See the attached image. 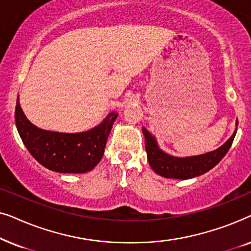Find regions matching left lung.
<instances>
[{"label": "left lung", "instance_id": "left-lung-1", "mask_svg": "<svg viewBox=\"0 0 251 251\" xmlns=\"http://www.w3.org/2000/svg\"><path fill=\"white\" fill-rule=\"evenodd\" d=\"M145 137V149L147 159L152 169L160 176L175 179H190V178L200 176L212 169L218 164L225 154L228 152L233 140H234L236 130L231 138L214 152H209L199 156L190 157H175L164 153L157 146L156 140L146 128H143Z\"/></svg>", "mask_w": 251, "mask_h": 251}]
</instances>
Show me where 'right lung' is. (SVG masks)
I'll return each mask as SVG.
<instances>
[{"label":"right lung","mask_w":251,"mask_h":251,"mask_svg":"<svg viewBox=\"0 0 251 251\" xmlns=\"http://www.w3.org/2000/svg\"><path fill=\"white\" fill-rule=\"evenodd\" d=\"M15 118L24 145L37 162L57 173L82 174L94 169L101 160L118 114L111 113L101 125L85 132H53L30 123L17 99Z\"/></svg>","instance_id":"add662e5"}]
</instances>
